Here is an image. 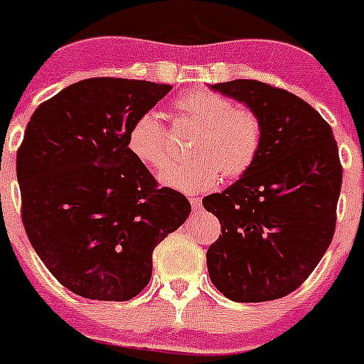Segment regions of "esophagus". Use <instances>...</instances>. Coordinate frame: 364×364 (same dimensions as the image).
<instances>
[{
  "instance_id": "esophagus-1",
  "label": "esophagus",
  "mask_w": 364,
  "mask_h": 364,
  "mask_svg": "<svg viewBox=\"0 0 364 364\" xmlns=\"http://www.w3.org/2000/svg\"><path fill=\"white\" fill-rule=\"evenodd\" d=\"M189 202H191V207H193V213H196V210L202 209V200L196 198V196H191L189 198Z\"/></svg>"
}]
</instances>
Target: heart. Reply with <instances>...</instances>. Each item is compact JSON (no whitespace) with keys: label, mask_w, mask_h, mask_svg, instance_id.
Wrapping results in <instances>:
<instances>
[{"label":"heart","mask_w":364,"mask_h":364,"mask_svg":"<svg viewBox=\"0 0 364 364\" xmlns=\"http://www.w3.org/2000/svg\"><path fill=\"white\" fill-rule=\"evenodd\" d=\"M180 119L198 127L191 151L195 157L175 164L162 175L168 188L198 193L225 178H240L257 161L264 139L262 121L254 110L207 89L189 91L173 102ZM127 148L136 161L154 171L171 162L168 130L154 110L139 114L127 132Z\"/></svg>","instance_id":"obj_1"}]
</instances>
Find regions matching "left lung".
Listing matches in <instances>:
<instances>
[{
	"mask_svg": "<svg viewBox=\"0 0 364 364\" xmlns=\"http://www.w3.org/2000/svg\"><path fill=\"white\" fill-rule=\"evenodd\" d=\"M262 121L261 154L236 184L203 198L221 234L207 250L213 284L234 302L302 286L331 245L343 168L332 128L302 98L257 80L210 85Z\"/></svg>",
	"mask_w": 364,
	"mask_h": 364,
	"instance_id": "obj_1",
	"label": "left lung"
}]
</instances>
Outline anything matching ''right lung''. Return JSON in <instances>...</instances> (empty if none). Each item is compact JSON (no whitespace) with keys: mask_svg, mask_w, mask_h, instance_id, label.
<instances>
[{"mask_svg":"<svg viewBox=\"0 0 364 364\" xmlns=\"http://www.w3.org/2000/svg\"><path fill=\"white\" fill-rule=\"evenodd\" d=\"M169 89L87 78L41 103L26 124L16 161L24 230L51 275L84 299L139 295L154 248L191 213L127 148L132 121Z\"/></svg>","mask_w":364,"mask_h":364,"instance_id":"add662e5","label":"right lung"}]
</instances>
